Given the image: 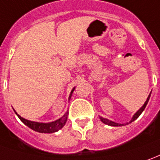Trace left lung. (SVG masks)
<instances>
[{
    "label": "left lung",
    "instance_id": "left-lung-1",
    "mask_svg": "<svg viewBox=\"0 0 160 160\" xmlns=\"http://www.w3.org/2000/svg\"><path fill=\"white\" fill-rule=\"evenodd\" d=\"M150 97H151V93L149 94V96H148V98H147V99H146V101L145 102V103L143 104V106L135 114H134V116L132 117V120L130 121V123H132V122H133L134 120H136L140 116V114L143 112V111L145 110V106H146V104H147V103H148V101H149L150 99ZM100 118V120L103 122V124H108V125H111V126H122V125H124V124H128V123L127 124H118V123H115V122H113V121H111V120L107 119V118H102V117H99Z\"/></svg>",
    "mask_w": 160,
    "mask_h": 160
}]
</instances>
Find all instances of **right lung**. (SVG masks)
Listing matches in <instances>:
<instances>
[{"instance_id": "add662e5", "label": "right lung", "mask_w": 160, "mask_h": 160, "mask_svg": "<svg viewBox=\"0 0 160 160\" xmlns=\"http://www.w3.org/2000/svg\"><path fill=\"white\" fill-rule=\"evenodd\" d=\"M74 90H75V88H73V90L70 92L69 98H71V95L73 93ZM15 114L18 116V118L21 119V121L22 122L23 124H26L28 127H29L32 130L41 133H53L59 131L65 124L67 118H68V114H69V112H67L61 118L56 120L54 122H50V123H38V122H34V121H29V120L25 119V118H22L20 115H18L17 112H15Z\"/></svg>"}]
</instances>
